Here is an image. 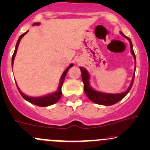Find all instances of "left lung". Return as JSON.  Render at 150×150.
<instances>
[{
    "label": "left lung",
    "instance_id": "8db88e82",
    "mask_svg": "<svg viewBox=\"0 0 150 150\" xmlns=\"http://www.w3.org/2000/svg\"><path fill=\"white\" fill-rule=\"evenodd\" d=\"M120 34L122 36H124L125 38H126L128 40H129V44H130V48H131V53L132 55L134 57V62H136V57L134 55V50H133L132 47V43L131 40L128 37H127L120 32ZM134 65V71L133 73L132 79V82L129 85V88H128L125 92L121 93L118 94H111V93H102V92L97 91V90H94V89L90 86V74L88 72V70L86 69H85L83 67H80V71L82 73V80H83V84H84V91H85V94L88 96V98L90 99L91 101H93V103H96V104L101 105H112L115 104V103H118L119 101H120L121 100H122L127 95L128 93L129 92V90H131L132 87L133 83H134V75H135V69H136V63Z\"/></svg>",
    "mask_w": 150,
    "mask_h": 150
}]
</instances>
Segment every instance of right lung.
Instances as JSON below:
<instances>
[{"label":"right lung","instance_id":"add662e5","mask_svg":"<svg viewBox=\"0 0 150 150\" xmlns=\"http://www.w3.org/2000/svg\"><path fill=\"white\" fill-rule=\"evenodd\" d=\"M33 25H40V23H35ZM28 32V30L27 32L25 33L22 34V35L19 37L18 40V42H17V43H16V48H15L14 53L12 56V66H13V65L14 59H15V57H16V52H17V49H18V47L20 41H21V39H22V38L23 37V36L25 35ZM72 66H73V64H70V65H69V66L67 67L66 69H65V71L63 72L61 78H60V84H59L58 88H57V91H55V93L48 94V95H44V96H41V97H30V96H28L27 95H25V94H24L23 93H22V92H21V90H20V88H18V86L17 83H16V86H17L18 90L19 93L21 95V96H22L25 100H27L28 102H29V103H32V104H34L35 105H38V106H40V107L50 106V105H52L55 104V103H56L60 99V98H61V95H62L61 89H62V84H63V83H64V80H65V76H66L67 72H68V70Z\"/></svg>","mask_w":150,"mask_h":150}]
</instances>
